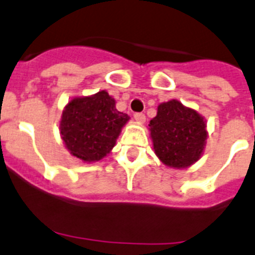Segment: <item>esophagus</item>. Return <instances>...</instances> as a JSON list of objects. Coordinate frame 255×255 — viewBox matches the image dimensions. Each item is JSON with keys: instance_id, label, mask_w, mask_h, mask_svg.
<instances>
[{"instance_id": "34e87169", "label": "esophagus", "mask_w": 255, "mask_h": 255, "mask_svg": "<svg viewBox=\"0 0 255 255\" xmlns=\"http://www.w3.org/2000/svg\"><path fill=\"white\" fill-rule=\"evenodd\" d=\"M133 119H135L138 124H143L146 120V117L142 113H135V114H133Z\"/></svg>"}]
</instances>
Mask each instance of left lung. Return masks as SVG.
I'll use <instances>...</instances> for the list:
<instances>
[{
  "label": "left lung",
  "instance_id": "1",
  "mask_svg": "<svg viewBox=\"0 0 255 255\" xmlns=\"http://www.w3.org/2000/svg\"><path fill=\"white\" fill-rule=\"evenodd\" d=\"M156 156L172 168H186L200 160L207 140L206 120L178 100L162 103L148 124Z\"/></svg>",
  "mask_w": 255,
  "mask_h": 255
}]
</instances>
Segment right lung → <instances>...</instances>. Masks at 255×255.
I'll list each match as a JSON object with an SVG mask.
<instances>
[{
	"instance_id": "add662e5",
	"label": "right lung",
	"mask_w": 255,
	"mask_h": 255,
	"mask_svg": "<svg viewBox=\"0 0 255 255\" xmlns=\"http://www.w3.org/2000/svg\"><path fill=\"white\" fill-rule=\"evenodd\" d=\"M128 119L115 108L114 98L102 90L70 100L63 110L59 130L70 155L95 162L113 150Z\"/></svg>"
}]
</instances>
